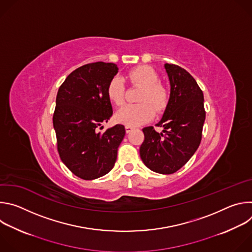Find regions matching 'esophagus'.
<instances>
[{"label":"esophagus","instance_id":"1","mask_svg":"<svg viewBox=\"0 0 252 252\" xmlns=\"http://www.w3.org/2000/svg\"><path fill=\"white\" fill-rule=\"evenodd\" d=\"M132 126H126V133H128V132H130L131 130H132Z\"/></svg>","mask_w":252,"mask_h":252}]
</instances>
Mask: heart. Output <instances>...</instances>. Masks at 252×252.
Returning <instances> with one entry per match:
<instances>
[{
	"label": "heart",
	"mask_w": 252,
	"mask_h": 252,
	"mask_svg": "<svg viewBox=\"0 0 252 252\" xmlns=\"http://www.w3.org/2000/svg\"><path fill=\"white\" fill-rule=\"evenodd\" d=\"M126 79L133 85L142 87L137 101L127 104L116 114L119 123L130 126H137L151 121L157 113H161L167 104L168 94L165 88L158 83V75L148 65H141L130 70ZM125 82L120 77H114L106 88L109 99L116 105L125 102Z\"/></svg>",
	"instance_id": "heart-1"
}]
</instances>
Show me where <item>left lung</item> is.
Masks as SVG:
<instances>
[{
	"label": "left lung",
	"instance_id": "1",
	"mask_svg": "<svg viewBox=\"0 0 252 252\" xmlns=\"http://www.w3.org/2000/svg\"><path fill=\"white\" fill-rule=\"evenodd\" d=\"M170 94L161 120L154 126L143 127L145 140L140 158L151 170L171 174L183 167L194 155L201 140L205 121L203 94L196 81L185 68L164 63Z\"/></svg>",
	"mask_w": 252,
	"mask_h": 252
}]
</instances>
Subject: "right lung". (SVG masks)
I'll list each match as a JSON object with an SVG mask.
<instances>
[{
  "label": "right lung",
  "mask_w": 252,
  "mask_h": 252,
  "mask_svg": "<svg viewBox=\"0 0 252 252\" xmlns=\"http://www.w3.org/2000/svg\"><path fill=\"white\" fill-rule=\"evenodd\" d=\"M118 70L113 63L85 64L70 73L58 91L53 117L58 152L65 166L86 181L112 170L126 134L123 125L98 130L113 116L106 88Z\"/></svg>",
  "instance_id": "1"
}]
</instances>
